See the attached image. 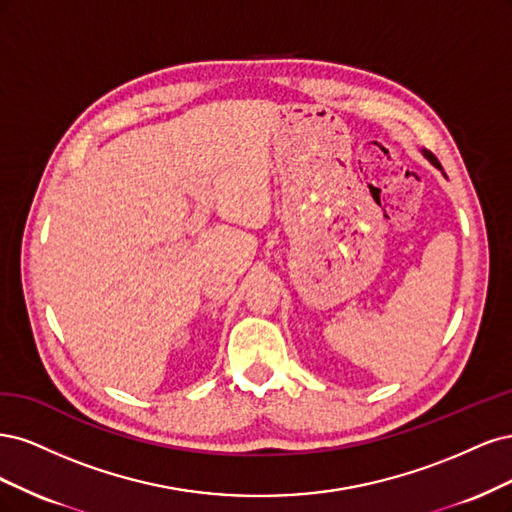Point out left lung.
<instances>
[{
  "instance_id": "left-lung-1",
  "label": "left lung",
  "mask_w": 512,
  "mask_h": 512,
  "mask_svg": "<svg viewBox=\"0 0 512 512\" xmlns=\"http://www.w3.org/2000/svg\"><path fill=\"white\" fill-rule=\"evenodd\" d=\"M423 155H425V157H427V159H430V161H432V163H434V166H436V168H438V170H442V166H440V161H438V159H436V157H434V155H432V153H430V151H425V148H423Z\"/></svg>"
}]
</instances>
